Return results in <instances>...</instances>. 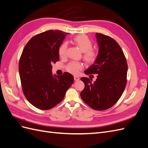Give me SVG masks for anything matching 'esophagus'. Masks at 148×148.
<instances>
[{
    "mask_svg": "<svg viewBox=\"0 0 148 148\" xmlns=\"http://www.w3.org/2000/svg\"><path fill=\"white\" fill-rule=\"evenodd\" d=\"M74 79L75 81H78L79 79V78L78 77V76H74Z\"/></svg>",
    "mask_w": 148,
    "mask_h": 148,
    "instance_id": "obj_1",
    "label": "esophagus"
}]
</instances>
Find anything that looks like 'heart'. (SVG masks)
I'll return each instance as SVG.
<instances>
[{"label":"heart","mask_w":148,"mask_h":148,"mask_svg":"<svg viewBox=\"0 0 148 148\" xmlns=\"http://www.w3.org/2000/svg\"><path fill=\"white\" fill-rule=\"evenodd\" d=\"M73 42L77 46L80 51L83 52V59L87 64H91L95 62L97 59V51L92 47V42L88 36L79 34L76 36L73 39ZM67 44L64 42L59 48V55L60 57L66 56ZM82 68V65L79 62H71L67 65L66 69L69 72L76 74Z\"/></svg>","instance_id":"1"}]
</instances>
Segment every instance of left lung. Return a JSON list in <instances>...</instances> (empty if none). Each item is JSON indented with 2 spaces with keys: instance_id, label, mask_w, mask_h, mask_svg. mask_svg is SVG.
<instances>
[{
  "instance_id": "obj_1",
  "label": "left lung",
  "mask_w": 148,
  "mask_h": 148,
  "mask_svg": "<svg viewBox=\"0 0 148 148\" xmlns=\"http://www.w3.org/2000/svg\"><path fill=\"white\" fill-rule=\"evenodd\" d=\"M96 36L99 53L95 64L84 73L97 74V78L93 83L88 78H81L84 88L80 96L92 109L104 110L112 107L122 96L127 82L128 65L116 41L101 33H96Z\"/></svg>"
}]
</instances>
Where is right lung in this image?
<instances>
[{
  "label": "right lung",
  "mask_w": 148,
  "mask_h": 148,
  "mask_svg": "<svg viewBox=\"0 0 148 148\" xmlns=\"http://www.w3.org/2000/svg\"><path fill=\"white\" fill-rule=\"evenodd\" d=\"M69 33L49 30L35 35L25 46L19 61L22 90L38 109L49 110L60 103L73 82L68 72L54 77L52 64L59 60V48Z\"/></svg>",
  "instance_id": "right-lung-1"
}]
</instances>
